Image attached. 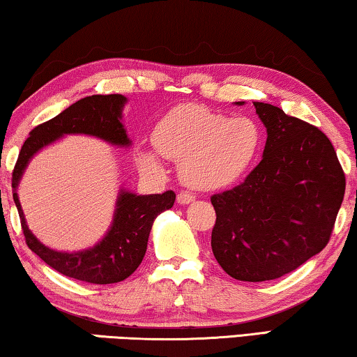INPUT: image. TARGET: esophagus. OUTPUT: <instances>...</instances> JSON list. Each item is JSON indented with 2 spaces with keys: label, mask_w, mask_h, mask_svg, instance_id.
I'll use <instances>...</instances> for the list:
<instances>
[{
  "label": "esophagus",
  "mask_w": 357,
  "mask_h": 357,
  "mask_svg": "<svg viewBox=\"0 0 357 357\" xmlns=\"http://www.w3.org/2000/svg\"><path fill=\"white\" fill-rule=\"evenodd\" d=\"M195 200V195L190 194V192H185V190H181L178 194V204L181 205H185V204H190V202Z\"/></svg>",
  "instance_id": "esophagus-1"
}]
</instances>
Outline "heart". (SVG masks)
I'll return each instance as SVG.
<instances>
[{
  "label": "heart",
  "mask_w": 357,
  "mask_h": 357,
  "mask_svg": "<svg viewBox=\"0 0 357 357\" xmlns=\"http://www.w3.org/2000/svg\"><path fill=\"white\" fill-rule=\"evenodd\" d=\"M261 125L252 116L216 114L199 105H183L160 120L153 132L158 153L181 163V176L195 189L213 190L241 179L263 147ZM147 168H157L151 152L141 153Z\"/></svg>",
  "instance_id": "obj_1"
}]
</instances>
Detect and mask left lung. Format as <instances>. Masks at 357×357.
<instances>
[{
  "instance_id": "1",
  "label": "left lung",
  "mask_w": 357,
  "mask_h": 357,
  "mask_svg": "<svg viewBox=\"0 0 357 357\" xmlns=\"http://www.w3.org/2000/svg\"><path fill=\"white\" fill-rule=\"evenodd\" d=\"M268 130L263 160L243 183L211 195V250L231 278H282L331 241L347 178L317 126L275 105L253 102Z\"/></svg>"
}]
</instances>
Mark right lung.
<instances>
[{
	"label": "right lung",
	"mask_w": 357,
	"mask_h": 357,
	"mask_svg": "<svg viewBox=\"0 0 357 357\" xmlns=\"http://www.w3.org/2000/svg\"><path fill=\"white\" fill-rule=\"evenodd\" d=\"M125 100L121 94L88 96L77 100L54 119L35 126L19 152L13 169V188H17L24 168L33 153L62 135L83 132V135L102 137L116 146L130 144L125 128L120 121ZM174 199L176 194L173 190L153 195H136L121 190L114 222L102 242L84 252L61 253L43 245L29 231L17 192H14L25 243L31 252L38 255L43 261L62 275L98 285L125 280L139 268L146 255L153 220L162 211L172 208Z\"/></svg>",
	"instance_id": "1"
}]
</instances>
